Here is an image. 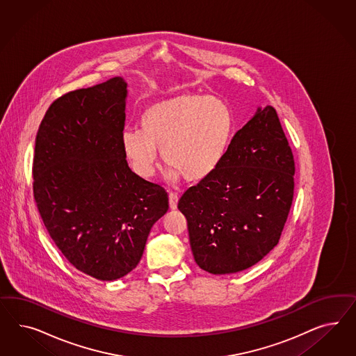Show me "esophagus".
I'll return each instance as SVG.
<instances>
[{"mask_svg": "<svg viewBox=\"0 0 356 356\" xmlns=\"http://www.w3.org/2000/svg\"><path fill=\"white\" fill-rule=\"evenodd\" d=\"M168 198H170V207H171V210H176L177 209V202H179V194L171 193L168 194Z\"/></svg>", "mask_w": 356, "mask_h": 356, "instance_id": "34e87169", "label": "esophagus"}]
</instances>
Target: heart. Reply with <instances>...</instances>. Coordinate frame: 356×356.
<instances>
[{
  "mask_svg": "<svg viewBox=\"0 0 356 356\" xmlns=\"http://www.w3.org/2000/svg\"><path fill=\"white\" fill-rule=\"evenodd\" d=\"M140 130L122 133L121 143L134 170L150 177L156 150L173 176L200 181L225 159L234 136V116L220 99L180 94L152 103L140 113Z\"/></svg>",
  "mask_w": 356,
  "mask_h": 356,
  "instance_id": "b5f03b06",
  "label": "heart"
}]
</instances>
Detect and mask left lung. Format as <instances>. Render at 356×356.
I'll use <instances>...</instances> for the list:
<instances>
[{
	"instance_id": "8db88e82",
	"label": "left lung",
	"mask_w": 356,
	"mask_h": 356,
	"mask_svg": "<svg viewBox=\"0 0 356 356\" xmlns=\"http://www.w3.org/2000/svg\"><path fill=\"white\" fill-rule=\"evenodd\" d=\"M295 161L273 107L237 130L214 172L179 201L197 265L211 274L248 269L280 241L293 200Z\"/></svg>"
}]
</instances>
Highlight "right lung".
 <instances>
[{
  "label": "right lung",
  "mask_w": 356,
  "mask_h": 356,
  "mask_svg": "<svg viewBox=\"0 0 356 356\" xmlns=\"http://www.w3.org/2000/svg\"><path fill=\"white\" fill-rule=\"evenodd\" d=\"M127 83L112 78L56 99L35 140L33 200L76 269L115 280L134 269L151 227L168 210L159 184L131 172L121 137Z\"/></svg>",
  "instance_id": "obj_1"
}]
</instances>
